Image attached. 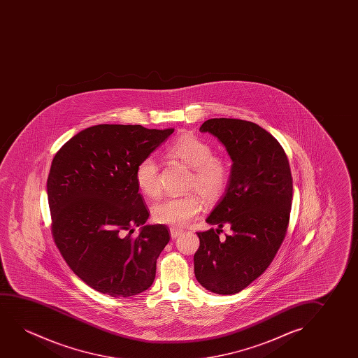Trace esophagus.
<instances>
[{"instance_id": "obj_1", "label": "esophagus", "mask_w": 358, "mask_h": 358, "mask_svg": "<svg viewBox=\"0 0 358 358\" xmlns=\"http://www.w3.org/2000/svg\"><path fill=\"white\" fill-rule=\"evenodd\" d=\"M170 234H171L172 238H177V237H180L183 234V231L178 230L176 227H171L170 229Z\"/></svg>"}]
</instances>
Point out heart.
Instances as JSON below:
<instances>
[{
  "mask_svg": "<svg viewBox=\"0 0 358 358\" xmlns=\"http://www.w3.org/2000/svg\"><path fill=\"white\" fill-rule=\"evenodd\" d=\"M167 152L192 167L189 188L196 189L206 201H215L224 194L231 178L230 162L226 157L213 154L210 144L194 134H183L170 144ZM134 181L144 196L152 198L162 193L159 166L154 157H143L138 162ZM201 208V196L196 192H191L181 196H166L154 203L152 216L159 224L182 227L198 215Z\"/></svg>",
  "mask_w": 358,
  "mask_h": 358,
  "instance_id": "obj_1",
  "label": "heart"
}]
</instances>
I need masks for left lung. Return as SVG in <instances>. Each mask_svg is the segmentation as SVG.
I'll list each match as a JSON object with an SVG mask.
<instances>
[{"instance_id": "8db88e82", "label": "left lung", "mask_w": 358, "mask_h": 358, "mask_svg": "<svg viewBox=\"0 0 358 358\" xmlns=\"http://www.w3.org/2000/svg\"><path fill=\"white\" fill-rule=\"evenodd\" d=\"M199 131L217 138L234 164L225 196L206 219L217 229L196 232L194 274L214 294H237L264 273L284 242L294 191L289 160L280 143L250 121L211 118ZM224 225L233 234L221 241Z\"/></svg>"}]
</instances>
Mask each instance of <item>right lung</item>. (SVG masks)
<instances>
[{
    "mask_svg": "<svg viewBox=\"0 0 358 358\" xmlns=\"http://www.w3.org/2000/svg\"><path fill=\"white\" fill-rule=\"evenodd\" d=\"M172 132L98 124L55 155L46 185L55 243L74 274L101 294L129 297L155 279L170 234L166 226L145 225L131 236L149 217L134 170Z\"/></svg>",
    "mask_w": 358,
    "mask_h": 358,
    "instance_id": "add662e5",
    "label": "right lung"
}]
</instances>
